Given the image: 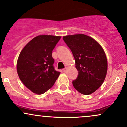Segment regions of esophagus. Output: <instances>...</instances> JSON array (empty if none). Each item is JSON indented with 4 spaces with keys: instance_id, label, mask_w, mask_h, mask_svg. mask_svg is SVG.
Wrapping results in <instances>:
<instances>
[{
    "instance_id": "34e87169",
    "label": "esophagus",
    "mask_w": 127,
    "mask_h": 127,
    "mask_svg": "<svg viewBox=\"0 0 127 127\" xmlns=\"http://www.w3.org/2000/svg\"><path fill=\"white\" fill-rule=\"evenodd\" d=\"M66 71H67V68H65L62 69V71H63V72H64V73L66 72Z\"/></svg>"
}]
</instances>
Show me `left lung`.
I'll use <instances>...</instances> for the list:
<instances>
[{"label": "left lung", "instance_id": "8db88e82", "mask_svg": "<svg viewBox=\"0 0 127 127\" xmlns=\"http://www.w3.org/2000/svg\"><path fill=\"white\" fill-rule=\"evenodd\" d=\"M63 39L72 52L78 71L73 86L81 94H92L102 85L106 75L108 62L102 47L84 34L68 35Z\"/></svg>", "mask_w": 127, "mask_h": 127}]
</instances>
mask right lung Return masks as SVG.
<instances>
[{
    "label": "right lung",
    "mask_w": 127,
    "mask_h": 127,
    "mask_svg": "<svg viewBox=\"0 0 127 127\" xmlns=\"http://www.w3.org/2000/svg\"><path fill=\"white\" fill-rule=\"evenodd\" d=\"M61 36L39 35L30 41L19 54L17 72L32 92L42 94L54 85L60 72L55 70L52 52Z\"/></svg>",
    "instance_id": "add662e5"
}]
</instances>
